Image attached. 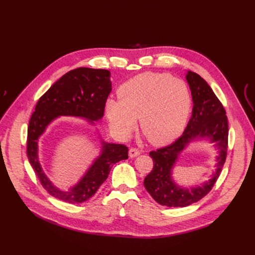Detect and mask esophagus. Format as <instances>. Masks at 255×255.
<instances>
[{
    "mask_svg": "<svg viewBox=\"0 0 255 255\" xmlns=\"http://www.w3.org/2000/svg\"><path fill=\"white\" fill-rule=\"evenodd\" d=\"M140 154V150L137 149V148H130L129 152H128V155L129 157H136Z\"/></svg>",
    "mask_w": 255,
    "mask_h": 255,
    "instance_id": "obj_1",
    "label": "esophagus"
}]
</instances>
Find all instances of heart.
I'll return each instance as SVG.
<instances>
[{
    "label": "heart",
    "mask_w": 255,
    "mask_h": 255,
    "mask_svg": "<svg viewBox=\"0 0 255 255\" xmlns=\"http://www.w3.org/2000/svg\"><path fill=\"white\" fill-rule=\"evenodd\" d=\"M120 100L109 99L105 114L113 132L127 138L139 118L141 132L154 144H165L186 126L191 96L187 84L167 73L145 72L123 83Z\"/></svg>",
    "instance_id": "1"
}]
</instances>
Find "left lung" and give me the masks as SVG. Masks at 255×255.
Here are the masks:
<instances>
[{
    "label": "left lung",
    "mask_w": 255,
    "mask_h": 255,
    "mask_svg": "<svg viewBox=\"0 0 255 255\" xmlns=\"http://www.w3.org/2000/svg\"><path fill=\"white\" fill-rule=\"evenodd\" d=\"M186 80L191 90V118L181 137L164 148L151 151L152 171L144 177L143 185L151 197L160 205L169 207L188 206L200 201L212 190L225 165L228 151L229 123L226 110L214 91L199 74L188 71ZM197 136H208L221 149L219 168L212 179L202 188L185 190L177 188L170 174L177 155L188 142Z\"/></svg>",
    "instance_id": "obj_1"
}]
</instances>
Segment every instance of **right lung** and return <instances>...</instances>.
<instances>
[{
  "mask_svg": "<svg viewBox=\"0 0 255 255\" xmlns=\"http://www.w3.org/2000/svg\"><path fill=\"white\" fill-rule=\"evenodd\" d=\"M110 74V71L104 69L85 67L67 72L38 100L29 119L26 145L29 163L42 187L51 196L64 202L76 204L87 201L107 179L112 167L128 158L127 145L103 142L101 155L70 191H61L54 187L38 161V138L53 119L58 116H76L97 121L103 117L106 100L112 91Z\"/></svg>",
  "mask_w": 255,
  "mask_h": 255,
  "instance_id": "1",
  "label": "right lung"
}]
</instances>
